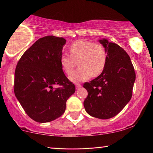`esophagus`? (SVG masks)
<instances>
[{
    "mask_svg": "<svg viewBox=\"0 0 153 153\" xmlns=\"http://www.w3.org/2000/svg\"><path fill=\"white\" fill-rule=\"evenodd\" d=\"M75 88H76V89H79L80 88H81V85L76 83V84H75Z\"/></svg>",
    "mask_w": 153,
    "mask_h": 153,
    "instance_id": "esophagus-1",
    "label": "esophagus"
}]
</instances>
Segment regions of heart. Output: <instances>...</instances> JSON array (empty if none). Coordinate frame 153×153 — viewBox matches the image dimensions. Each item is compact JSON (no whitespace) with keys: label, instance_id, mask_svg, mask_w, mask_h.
Returning a JSON list of instances; mask_svg holds the SVG:
<instances>
[{"label":"heart","instance_id":"1","mask_svg":"<svg viewBox=\"0 0 153 153\" xmlns=\"http://www.w3.org/2000/svg\"><path fill=\"white\" fill-rule=\"evenodd\" d=\"M71 56L63 54L60 63L63 71L69 74L78 61L77 71L69 75V79L74 82L88 80L92 76H97L103 71L107 61V53L100 44L88 41H77L70 46Z\"/></svg>","mask_w":153,"mask_h":153}]
</instances>
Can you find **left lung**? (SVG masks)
Here are the masks:
<instances>
[{
    "label": "left lung",
    "instance_id": "left-lung-1",
    "mask_svg": "<svg viewBox=\"0 0 153 153\" xmlns=\"http://www.w3.org/2000/svg\"><path fill=\"white\" fill-rule=\"evenodd\" d=\"M99 42L107 54L106 65L99 76L83 85L88 92L83 104L88 114L107 119L117 115L131 100L136 73L121 46L104 38Z\"/></svg>",
    "mask_w": 153,
    "mask_h": 153
}]
</instances>
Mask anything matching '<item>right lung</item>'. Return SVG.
Returning a JSON list of instances; mask_svg holds the SVG:
<instances>
[{"instance_id": "add662e5", "label": "right lung", "mask_w": 153, "mask_h": 153, "mask_svg": "<svg viewBox=\"0 0 153 153\" xmlns=\"http://www.w3.org/2000/svg\"><path fill=\"white\" fill-rule=\"evenodd\" d=\"M66 40L46 36L23 53L15 68V97L29 117L39 123L53 121L65 112L75 85L63 73L60 59ZM55 84L63 88H54Z\"/></svg>"}]
</instances>
